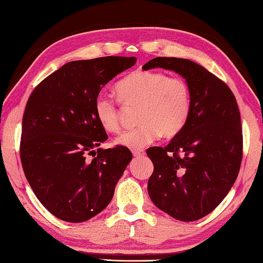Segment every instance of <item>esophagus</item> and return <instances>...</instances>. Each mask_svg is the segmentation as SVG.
Returning <instances> with one entry per match:
<instances>
[{
  "label": "esophagus",
  "mask_w": 263,
  "mask_h": 263,
  "mask_svg": "<svg viewBox=\"0 0 263 263\" xmlns=\"http://www.w3.org/2000/svg\"><path fill=\"white\" fill-rule=\"evenodd\" d=\"M132 154L135 158H140L144 155V149H138V148H133L132 149Z\"/></svg>",
  "instance_id": "obj_1"
}]
</instances>
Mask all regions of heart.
I'll return each instance as SVG.
<instances>
[{"mask_svg": "<svg viewBox=\"0 0 263 263\" xmlns=\"http://www.w3.org/2000/svg\"><path fill=\"white\" fill-rule=\"evenodd\" d=\"M116 91L125 106H138L136 128L122 133L117 142L140 149L160 137L173 138L188 123L193 94L189 82L180 75L159 70H136L116 84ZM94 112L105 132L117 133L122 127L119 102L109 95L95 99Z\"/></svg>", "mask_w": 263, "mask_h": 263, "instance_id": "1", "label": "heart"}]
</instances>
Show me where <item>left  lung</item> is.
<instances>
[{
  "label": "left lung",
  "instance_id": "1",
  "mask_svg": "<svg viewBox=\"0 0 263 263\" xmlns=\"http://www.w3.org/2000/svg\"><path fill=\"white\" fill-rule=\"evenodd\" d=\"M172 69L191 87L188 123L164 147H151L154 164L147 189L154 205L182 221L205 217L237 180L242 126L237 100L222 80L188 59L158 57L142 66Z\"/></svg>",
  "mask_w": 263,
  "mask_h": 263
}]
</instances>
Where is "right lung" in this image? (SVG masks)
<instances>
[{"instance_id":"right-lung-1","label":"right lung","mask_w":263,"mask_h":263,"mask_svg":"<svg viewBox=\"0 0 263 263\" xmlns=\"http://www.w3.org/2000/svg\"><path fill=\"white\" fill-rule=\"evenodd\" d=\"M136 61V57L70 61L31 92L22 123V167L39 202L61 220L82 222L100 213L131 161L125 146L99 148L108 135L94 102L111 79Z\"/></svg>"}]
</instances>
